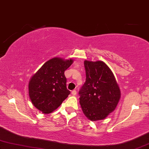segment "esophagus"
<instances>
[{"label":"esophagus","instance_id":"1","mask_svg":"<svg viewBox=\"0 0 149 149\" xmlns=\"http://www.w3.org/2000/svg\"><path fill=\"white\" fill-rule=\"evenodd\" d=\"M76 94H77V92H76V91H75V90H74V91H72V95L75 96V95H76Z\"/></svg>","mask_w":149,"mask_h":149}]
</instances>
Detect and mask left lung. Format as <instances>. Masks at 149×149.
<instances>
[{"label": "left lung", "instance_id": "obj_1", "mask_svg": "<svg viewBox=\"0 0 149 149\" xmlns=\"http://www.w3.org/2000/svg\"><path fill=\"white\" fill-rule=\"evenodd\" d=\"M86 81L79 91L84 113L91 121L103 119L115 110L120 91L109 68L102 61H84Z\"/></svg>", "mask_w": 149, "mask_h": 149}]
</instances>
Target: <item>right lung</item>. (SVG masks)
<instances>
[{
    "mask_svg": "<svg viewBox=\"0 0 149 149\" xmlns=\"http://www.w3.org/2000/svg\"><path fill=\"white\" fill-rule=\"evenodd\" d=\"M72 63V59L53 58L46 62L31 78L29 83L31 101L44 113L53 112L70 94L67 89L64 72Z\"/></svg>",
    "mask_w": 149,
    "mask_h": 149,
    "instance_id": "right-lung-1",
    "label": "right lung"
}]
</instances>
